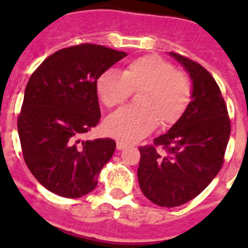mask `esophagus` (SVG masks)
I'll use <instances>...</instances> for the list:
<instances>
[{
	"label": "esophagus",
	"instance_id": "34e87169",
	"mask_svg": "<svg viewBox=\"0 0 248 248\" xmlns=\"http://www.w3.org/2000/svg\"><path fill=\"white\" fill-rule=\"evenodd\" d=\"M125 148H126V144L122 143V141H119V140H118V141H117V149H118V150H123V149H125Z\"/></svg>",
	"mask_w": 248,
	"mask_h": 248
}]
</instances>
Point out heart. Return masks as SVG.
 <instances>
[{"instance_id": "heart-1", "label": "heart", "mask_w": 248, "mask_h": 248, "mask_svg": "<svg viewBox=\"0 0 248 248\" xmlns=\"http://www.w3.org/2000/svg\"><path fill=\"white\" fill-rule=\"evenodd\" d=\"M97 91L103 104L115 108L131 94H138L139 107L120 109L107 119L105 130L125 144L143 139L157 125L169 128L183 117L191 100V82L184 72L157 54L131 61L122 76L114 71L100 74Z\"/></svg>"}]
</instances>
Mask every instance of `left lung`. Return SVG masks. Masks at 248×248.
Segmentation results:
<instances>
[{
    "mask_svg": "<svg viewBox=\"0 0 248 248\" xmlns=\"http://www.w3.org/2000/svg\"><path fill=\"white\" fill-rule=\"evenodd\" d=\"M192 79V99L183 117L151 145L139 146L138 180L143 194L163 207L192 200L225 161L231 122L220 87L198 62L170 52Z\"/></svg>",
    "mask_w": 248,
    "mask_h": 248,
    "instance_id": "1",
    "label": "left lung"
}]
</instances>
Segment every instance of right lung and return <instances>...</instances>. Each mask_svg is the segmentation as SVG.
Returning <instances> with one entry per match:
<instances>
[{"label":"right lung","mask_w":248,"mask_h":248,"mask_svg":"<svg viewBox=\"0 0 248 248\" xmlns=\"http://www.w3.org/2000/svg\"><path fill=\"white\" fill-rule=\"evenodd\" d=\"M125 56L82 43L50 54L31 76L17 119L22 154L37 181L53 194L77 199L97 187L115 141L82 137L100 122L98 78Z\"/></svg>","instance_id":"obj_1"}]
</instances>
